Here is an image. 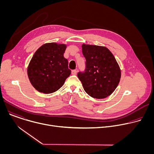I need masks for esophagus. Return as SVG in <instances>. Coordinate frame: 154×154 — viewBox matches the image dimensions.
Returning a JSON list of instances; mask_svg holds the SVG:
<instances>
[{
  "label": "esophagus",
  "instance_id": "1",
  "mask_svg": "<svg viewBox=\"0 0 154 154\" xmlns=\"http://www.w3.org/2000/svg\"><path fill=\"white\" fill-rule=\"evenodd\" d=\"M72 75H76L77 74V70H72Z\"/></svg>",
  "mask_w": 154,
  "mask_h": 154
}]
</instances>
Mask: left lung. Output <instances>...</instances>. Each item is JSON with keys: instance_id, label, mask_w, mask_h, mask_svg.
Masks as SVG:
<instances>
[{"instance_id": "obj_1", "label": "left lung", "mask_w": 154, "mask_h": 154, "mask_svg": "<svg viewBox=\"0 0 154 154\" xmlns=\"http://www.w3.org/2000/svg\"><path fill=\"white\" fill-rule=\"evenodd\" d=\"M86 59L85 69L77 76L85 92L96 99H103L112 94L121 79V70L112 53L106 48L82 45Z\"/></svg>"}]
</instances>
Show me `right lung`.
I'll return each mask as SVG.
<instances>
[{
  "label": "right lung",
  "instance_id": "1",
  "mask_svg": "<svg viewBox=\"0 0 154 154\" xmlns=\"http://www.w3.org/2000/svg\"><path fill=\"white\" fill-rule=\"evenodd\" d=\"M66 46L47 43L34 54L27 69L31 84L39 92L50 94L58 90L71 74L63 54Z\"/></svg>",
  "mask_w": 154,
  "mask_h": 154
}]
</instances>
